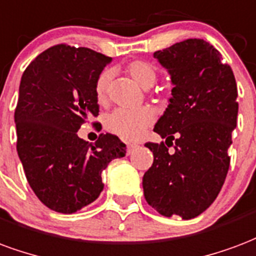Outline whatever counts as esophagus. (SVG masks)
Instances as JSON below:
<instances>
[{
  "mask_svg": "<svg viewBox=\"0 0 256 256\" xmlns=\"http://www.w3.org/2000/svg\"><path fill=\"white\" fill-rule=\"evenodd\" d=\"M136 148H137V145H136V144H128V154H130V153L133 152Z\"/></svg>",
  "mask_w": 256,
  "mask_h": 256,
  "instance_id": "obj_1",
  "label": "esophagus"
}]
</instances>
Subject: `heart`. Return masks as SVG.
<instances>
[{
    "label": "heart",
    "mask_w": 256,
    "mask_h": 256,
    "mask_svg": "<svg viewBox=\"0 0 256 256\" xmlns=\"http://www.w3.org/2000/svg\"><path fill=\"white\" fill-rule=\"evenodd\" d=\"M128 74L142 88H150L156 81V69L145 60H133L126 66ZM112 72L103 70L94 81V96L100 104L107 102L110 81ZM154 111L150 107H141L136 110L118 108L106 118V128L110 133L118 136L126 141H137L142 137L146 130L154 122Z\"/></svg>",
    "instance_id": "b5f03b06"
}]
</instances>
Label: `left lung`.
<instances>
[{
	"mask_svg": "<svg viewBox=\"0 0 256 256\" xmlns=\"http://www.w3.org/2000/svg\"><path fill=\"white\" fill-rule=\"evenodd\" d=\"M153 56L171 74L174 88L153 128L166 144H145L153 164L142 178L144 196L160 214L190 220L214 202L228 174L238 86L230 66L204 39L179 42Z\"/></svg>",
	"mask_w": 256,
	"mask_h": 256,
	"instance_id": "1",
	"label": "left lung"
}]
</instances>
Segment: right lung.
<instances>
[{
    "label": "right lung",
    "mask_w": 256,
    "mask_h": 256,
    "mask_svg": "<svg viewBox=\"0 0 256 256\" xmlns=\"http://www.w3.org/2000/svg\"><path fill=\"white\" fill-rule=\"evenodd\" d=\"M110 56L86 47L56 44L24 70L14 111L17 153L30 186L48 209L72 214L103 190L102 172L126 145L114 134L86 142L77 136L99 115L94 81Z\"/></svg>",
    "instance_id": "right-lung-1"
}]
</instances>
